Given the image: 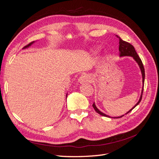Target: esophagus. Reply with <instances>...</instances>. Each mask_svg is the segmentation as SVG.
<instances>
[{
    "instance_id": "esophagus-1",
    "label": "esophagus",
    "mask_w": 159,
    "mask_h": 159,
    "mask_svg": "<svg viewBox=\"0 0 159 159\" xmlns=\"http://www.w3.org/2000/svg\"><path fill=\"white\" fill-rule=\"evenodd\" d=\"M90 81V78L87 75H82L78 79V82L81 84L84 83H88Z\"/></svg>"
}]
</instances>
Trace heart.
I'll list each match as a JSON object with an SVG mask.
<instances>
[{
    "instance_id": "1",
    "label": "heart",
    "mask_w": 159,
    "mask_h": 159,
    "mask_svg": "<svg viewBox=\"0 0 159 159\" xmlns=\"http://www.w3.org/2000/svg\"><path fill=\"white\" fill-rule=\"evenodd\" d=\"M98 52V48H91L89 50V54L91 55H95L97 54Z\"/></svg>"
}]
</instances>
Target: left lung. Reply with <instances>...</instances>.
Here are the masks:
<instances>
[{
	"label": "left lung",
	"mask_w": 159,
	"mask_h": 159,
	"mask_svg": "<svg viewBox=\"0 0 159 159\" xmlns=\"http://www.w3.org/2000/svg\"><path fill=\"white\" fill-rule=\"evenodd\" d=\"M119 38V57H124V56H131L134 59V60L135 61L138 66H139V68L141 70V74H142V78H143V87H142V90H141V96H140V98H139L138 102L135 104V105L132 108L130 109L128 112H127L125 114L129 113L130 111H131L137 105H138L139 104V103L141 102V101L142 99V96H143V88H144V82H145V69H144V66L143 64L142 63V61L141 60L140 57L138 56L137 53L135 51V49H134V48L133 47V45H131V44H129V42H127L123 40L121 38L117 36ZM93 107L94 108V109L95 110V111L98 113L99 114H100L101 115H102V116L104 117H110V116L109 115L105 114L103 113H102V111H100L98 109V107H96V105L95 104V103H93ZM123 116H124V115H121V116H119V117H112V118H120V117H122Z\"/></svg>",
	"instance_id": "obj_1"
}]
</instances>
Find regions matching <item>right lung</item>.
<instances>
[{"label": "right lung", "mask_w": 159, "mask_h": 159, "mask_svg": "<svg viewBox=\"0 0 159 159\" xmlns=\"http://www.w3.org/2000/svg\"><path fill=\"white\" fill-rule=\"evenodd\" d=\"M34 42H31V43H30V44H28L27 46H25V47H24L23 48V49H26V48H29L32 44H34ZM67 95H68V94H66V98H67Z\"/></svg>", "instance_id": "right-lung-1"}]
</instances>
